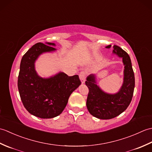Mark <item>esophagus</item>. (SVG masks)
I'll list each match as a JSON object with an SVG mask.
<instances>
[{"label":"esophagus","mask_w":152,"mask_h":152,"mask_svg":"<svg viewBox=\"0 0 152 152\" xmlns=\"http://www.w3.org/2000/svg\"><path fill=\"white\" fill-rule=\"evenodd\" d=\"M79 77H80V81H81L82 84H83V83H84L85 81H86V74H85V73L83 72H80V74H79Z\"/></svg>","instance_id":"esophagus-1"}]
</instances>
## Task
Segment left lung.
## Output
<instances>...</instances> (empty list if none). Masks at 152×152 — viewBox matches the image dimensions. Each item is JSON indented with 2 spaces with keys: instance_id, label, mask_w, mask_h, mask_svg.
Segmentation results:
<instances>
[{
  "instance_id": "8db88e82",
  "label": "left lung",
  "mask_w": 152,
  "mask_h": 152,
  "mask_svg": "<svg viewBox=\"0 0 152 152\" xmlns=\"http://www.w3.org/2000/svg\"><path fill=\"white\" fill-rule=\"evenodd\" d=\"M111 45L106 48H111ZM112 53L121 58L124 65V82L119 91L108 93L97 85L96 75L90 74L86 85L89 89L86 106L89 112L94 117L101 119H110L121 114L129 105L134 88V74L130 57L121 48L114 45Z\"/></svg>"
}]
</instances>
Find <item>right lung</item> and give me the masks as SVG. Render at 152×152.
Listing matches in <instances>:
<instances>
[{
	"mask_svg": "<svg viewBox=\"0 0 152 152\" xmlns=\"http://www.w3.org/2000/svg\"><path fill=\"white\" fill-rule=\"evenodd\" d=\"M54 43H37L23 56L18 86L24 107L31 114L48 119L60 115L70 95L81 84L78 75L69 76L63 72L42 78L35 69V62L40 55L56 51Z\"/></svg>",
	"mask_w": 152,
	"mask_h": 152,
	"instance_id": "right-lung-1",
	"label": "right lung"
}]
</instances>
